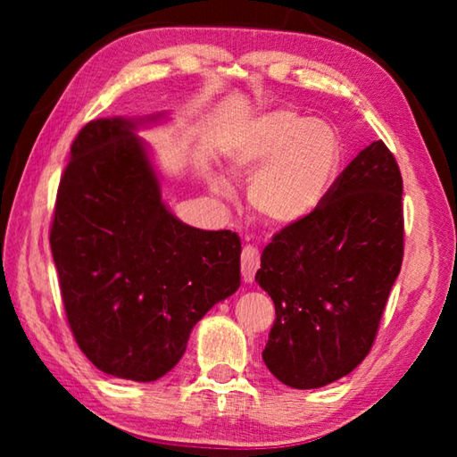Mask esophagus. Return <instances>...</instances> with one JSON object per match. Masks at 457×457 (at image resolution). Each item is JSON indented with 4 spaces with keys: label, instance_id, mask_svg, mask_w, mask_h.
Listing matches in <instances>:
<instances>
[{
    "label": "esophagus",
    "instance_id": "1",
    "mask_svg": "<svg viewBox=\"0 0 457 457\" xmlns=\"http://www.w3.org/2000/svg\"><path fill=\"white\" fill-rule=\"evenodd\" d=\"M260 268V252L256 245H244L242 250V278L244 282H253Z\"/></svg>",
    "mask_w": 457,
    "mask_h": 457
}]
</instances>
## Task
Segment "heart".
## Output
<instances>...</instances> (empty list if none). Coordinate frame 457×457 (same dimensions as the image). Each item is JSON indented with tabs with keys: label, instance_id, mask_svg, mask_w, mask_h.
<instances>
[{
	"label": "heart",
	"instance_id": "1",
	"mask_svg": "<svg viewBox=\"0 0 457 457\" xmlns=\"http://www.w3.org/2000/svg\"><path fill=\"white\" fill-rule=\"evenodd\" d=\"M223 159L247 183V204L272 226H294L319 210L335 185L343 146L335 127L290 108L262 112L229 135ZM215 195L231 197L226 177H213Z\"/></svg>",
	"mask_w": 457,
	"mask_h": 457
}]
</instances>
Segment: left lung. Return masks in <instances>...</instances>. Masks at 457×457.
I'll list each match as a JSON object with an SVG mask.
<instances>
[{
  "mask_svg": "<svg viewBox=\"0 0 457 457\" xmlns=\"http://www.w3.org/2000/svg\"><path fill=\"white\" fill-rule=\"evenodd\" d=\"M403 179L383 141L365 146L311 218L262 253L276 320L262 353L278 381L319 389L367 357L403 262Z\"/></svg>",
  "mask_w": 457,
  "mask_h": 457,
  "instance_id": "1",
  "label": "left lung"
}]
</instances>
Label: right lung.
I'll return each instance as SVG.
<instances>
[{
	"instance_id": "obj_1",
	"label": "right lung",
	"mask_w": 457,
	"mask_h": 457,
	"mask_svg": "<svg viewBox=\"0 0 457 457\" xmlns=\"http://www.w3.org/2000/svg\"><path fill=\"white\" fill-rule=\"evenodd\" d=\"M96 119L74 138L50 229L62 303L76 343L106 375L157 381L187 349L195 324L239 288L236 231L175 218L138 129Z\"/></svg>"
}]
</instances>
